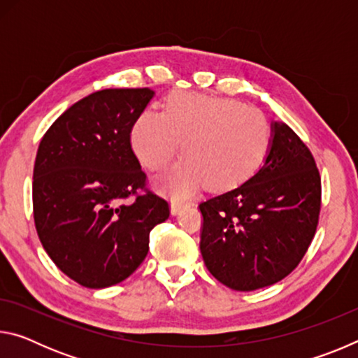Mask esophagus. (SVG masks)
<instances>
[{"label":"esophagus","mask_w":358,"mask_h":358,"mask_svg":"<svg viewBox=\"0 0 358 358\" xmlns=\"http://www.w3.org/2000/svg\"><path fill=\"white\" fill-rule=\"evenodd\" d=\"M186 207H189V202L177 201V199H175V201H172V205H171V208H172V213H173V215H178L180 211L183 210V208H186Z\"/></svg>","instance_id":"1"}]
</instances>
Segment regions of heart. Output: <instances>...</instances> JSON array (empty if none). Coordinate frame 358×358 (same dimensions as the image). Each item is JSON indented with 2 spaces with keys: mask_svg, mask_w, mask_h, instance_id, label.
Segmentation results:
<instances>
[{
  "mask_svg": "<svg viewBox=\"0 0 358 358\" xmlns=\"http://www.w3.org/2000/svg\"><path fill=\"white\" fill-rule=\"evenodd\" d=\"M181 142L187 157L159 180L162 189L186 196L208 183L213 191H230L265 164L271 128L262 113L237 99L175 93L164 113L143 112L131 131L132 150L150 171L167 167Z\"/></svg>",
  "mask_w": 358,
  "mask_h": 358,
  "instance_id": "b5f03b06",
  "label": "heart"
}]
</instances>
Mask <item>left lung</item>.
<instances>
[{"label":"left lung","mask_w":358,"mask_h":358,"mask_svg":"<svg viewBox=\"0 0 358 358\" xmlns=\"http://www.w3.org/2000/svg\"><path fill=\"white\" fill-rule=\"evenodd\" d=\"M271 150L246 183L199 205L201 252L211 275L234 290L271 286L292 271L316 234L320 175L305 142L275 121Z\"/></svg>","instance_id":"8db88e82"}]
</instances>
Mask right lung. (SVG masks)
<instances>
[{
	"label": "right lung",
	"instance_id": "1",
	"mask_svg": "<svg viewBox=\"0 0 358 358\" xmlns=\"http://www.w3.org/2000/svg\"><path fill=\"white\" fill-rule=\"evenodd\" d=\"M153 94L96 92L58 117L39 143L34 226L55 265L83 287H108L134 273L151 229L171 215L169 202L147 187L131 147L132 126Z\"/></svg>",
	"mask_w": 358,
	"mask_h": 358
}]
</instances>
